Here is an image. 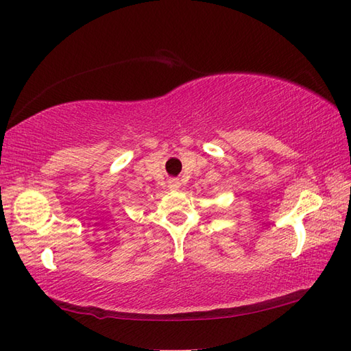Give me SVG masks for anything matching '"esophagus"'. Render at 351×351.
Instances as JSON below:
<instances>
[{
  "label": "esophagus",
  "mask_w": 351,
  "mask_h": 351,
  "mask_svg": "<svg viewBox=\"0 0 351 351\" xmlns=\"http://www.w3.org/2000/svg\"><path fill=\"white\" fill-rule=\"evenodd\" d=\"M180 181H178V180H171L170 181V189H180Z\"/></svg>",
  "instance_id": "esophagus-1"
}]
</instances>
